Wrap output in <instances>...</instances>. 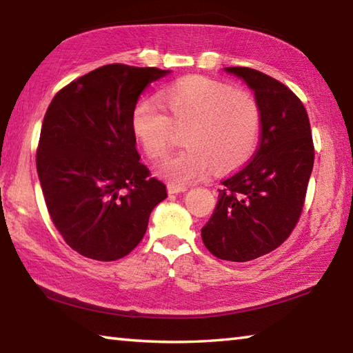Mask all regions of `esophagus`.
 I'll return each instance as SVG.
<instances>
[{"label": "esophagus", "mask_w": 353, "mask_h": 353, "mask_svg": "<svg viewBox=\"0 0 353 353\" xmlns=\"http://www.w3.org/2000/svg\"><path fill=\"white\" fill-rule=\"evenodd\" d=\"M166 190H168L170 194H176V193H183L187 187L185 185H177V183H168L166 185Z\"/></svg>", "instance_id": "1"}]
</instances>
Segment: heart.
<instances>
[{"instance_id": "obj_1", "label": "heart", "mask_w": 353, "mask_h": 353, "mask_svg": "<svg viewBox=\"0 0 353 353\" xmlns=\"http://www.w3.org/2000/svg\"><path fill=\"white\" fill-rule=\"evenodd\" d=\"M166 111L140 101L131 115L132 131L152 160L163 159L182 132L187 146L159 166V172L176 182H193L214 168L228 172L245 165L258 148L262 110L247 89L207 77H187L159 94Z\"/></svg>"}]
</instances>
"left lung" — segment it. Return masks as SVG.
<instances>
[{"mask_svg":"<svg viewBox=\"0 0 353 353\" xmlns=\"http://www.w3.org/2000/svg\"><path fill=\"white\" fill-rule=\"evenodd\" d=\"M253 89L262 110L253 159L221 181L219 201L202 228L216 258L245 262L273 252L296 227L315 160L309 115L284 83L252 68H225Z\"/></svg>","mask_w":353,"mask_h":353,"instance_id":"obj_1","label":"left lung"}]
</instances>
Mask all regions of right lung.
<instances>
[{
	"label": "right lung",
	"mask_w": 353,
	"mask_h": 353,
	"mask_svg": "<svg viewBox=\"0 0 353 353\" xmlns=\"http://www.w3.org/2000/svg\"><path fill=\"white\" fill-rule=\"evenodd\" d=\"M168 74L121 63L61 88L44 114L37 171L55 228L77 253L117 261L143 239L163 182L140 162L131 115L140 94Z\"/></svg>",
	"instance_id": "1"
}]
</instances>
